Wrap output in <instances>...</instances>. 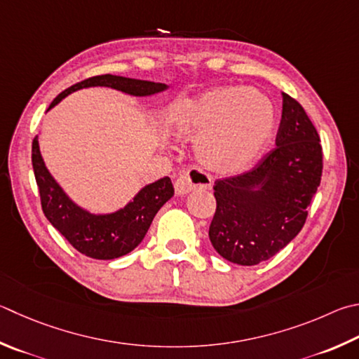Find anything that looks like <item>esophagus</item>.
I'll return each instance as SVG.
<instances>
[{
  "instance_id": "obj_1",
  "label": "esophagus",
  "mask_w": 359,
  "mask_h": 359,
  "mask_svg": "<svg viewBox=\"0 0 359 359\" xmlns=\"http://www.w3.org/2000/svg\"><path fill=\"white\" fill-rule=\"evenodd\" d=\"M212 187V177L201 168H191L188 171L182 172L174 182L175 194H187L193 190H205Z\"/></svg>"
}]
</instances>
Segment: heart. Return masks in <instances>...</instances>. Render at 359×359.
Returning a JSON list of instances; mask_svg holds the SVG:
<instances>
[{"label": "heart", "mask_w": 359, "mask_h": 359, "mask_svg": "<svg viewBox=\"0 0 359 359\" xmlns=\"http://www.w3.org/2000/svg\"><path fill=\"white\" fill-rule=\"evenodd\" d=\"M275 107L256 89L217 88L177 103L171 126L182 140H199L198 155L218 172H238L259 158L275 130Z\"/></svg>", "instance_id": "1"}]
</instances>
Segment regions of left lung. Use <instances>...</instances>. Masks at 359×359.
I'll use <instances>...</instances> for the list:
<instances>
[{
	"label": "left lung",
	"mask_w": 359,
	"mask_h": 359,
	"mask_svg": "<svg viewBox=\"0 0 359 359\" xmlns=\"http://www.w3.org/2000/svg\"><path fill=\"white\" fill-rule=\"evenodd\" d=\"M320 138L303 107L283 93L276 147L251 171L215 182L208 237L221 257L238 265L269 260L298 236L320 185Z\"/></svg>",
	"instance_id": "1"
}]
</instances>
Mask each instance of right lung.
Returning a JSON list of instances; mask_svg holds the SVG:
<instances>
[{"label":"right lung","mask_w":359,"mask_h":359,"mask_svg":"<svg viewBox=\"0 0 359 359\" xmlns=\"http://www.w3.org/2000/svg\"><path fill=\"white\" fill-rule=\"evenodd\" d=\"M94 86L113 88L135 97L154 95L169 88L165 83L135 80L109 74L99 75L62 90L50 103L47 111L75 90ZM31 158L45 217L76 251L93 259L109 260L133 251L144 238L155 215L174 196L171 179L163 177L141 188L138 194L119 210L95 215L76 205L53 179L43 163L37 136L32 141Z\"/></svg>","instance_id":"add662e5"}]
</instances>
